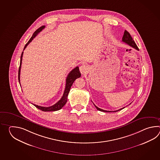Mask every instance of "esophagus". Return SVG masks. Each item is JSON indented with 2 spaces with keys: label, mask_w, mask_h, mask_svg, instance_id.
<instances>
[{
  "label": "esophagus",
  "mask_w": 160,
  "mask_h": 160,
  "mask_svg": "<svg viewBox=\"0 0 160 160\" xmlns=\"http://www.w3.org/2000/svg\"><path fill=\"white\" fill-rule=\"evenodd\" d=\"M79 70L82 74H85L88 72V67L86 65H82L79 68Z\"/></svg>",
  "instance_id": "obj_1"
}]
</instances>
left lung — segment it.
<instances>
[{
  "instance_id": "obj_1",
  "label": "left lung",
  "mask_w": 160,
  "mask_h": 160,
  "mask_svg": "<svg viewBox=\"0 0 160 160\" xmlns=\"http://www.w3.org/2000/svg\"><path fill=\"white\" fill-rule=\"evenodd\" d=\"M122 41L123 42L126 43V44L129 45L130 46L132 47V48H135V49L137 50H139V48L137 47V44H136L135 42L133 41V38L131 37V35H130V34H129V32L126 30L125 31V32H124V34H123V36L122 37ZM93 104H94V103H93ZM94 105L95 106V108H97V109L98 110H99V111H101V112H118V111H119V110H122V109H124V108H125V107H124V108H123L122 109H119V110H116V111H107V110H103V109L99 108L97 106H96L94 104Z\"/></svg>"
}]
</instances>
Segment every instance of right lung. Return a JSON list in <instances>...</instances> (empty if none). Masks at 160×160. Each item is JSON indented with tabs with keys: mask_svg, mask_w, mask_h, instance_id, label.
Segmentation results:
<instances>
[{
	"mask_svg": "<svg viewBox=\"0 0 160 160\" xmlns=\"http://www.w3.org/2000/svg\"><path fill=\"white\" fill-rule=\"evenodd\" d=\"M45 27V26H42L41 27H39L38 29L35 31L34 32V34L32 35V36L31 37L30 39L28 41L26 44L24 46V49L26 48L27 45L30 43L31 41H32V39L34 38L38 34H39V32H40ZM23 51L22 52V55H21V62H20V66L19 68V72H18V79L19 82L20 83V72H21V65H22V57H23ZM81 72H79V68L78 66H77L75 68H74L73 70H72L71 72H69L66 79V86H65V91L63 92V96L62 97L61 99L57 102L54 105L51 106L50 107H43V106H41L33 104V105L35 106L38 109H40L43 112H53V111H57L60 109H61L64 106H65L66 103L68 101V93L70 90V88L72 87V83H74V82L75 81L76 79L79 78L81 77Z\"/></svg>",
	"mask_w": 160,
	"mask_h": 160,
	"instance_id": "add662e5",
	"label": "right lung"
}]
</instances>
